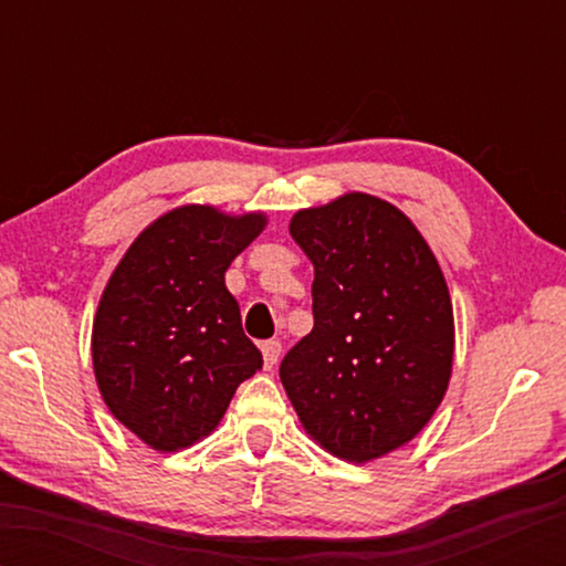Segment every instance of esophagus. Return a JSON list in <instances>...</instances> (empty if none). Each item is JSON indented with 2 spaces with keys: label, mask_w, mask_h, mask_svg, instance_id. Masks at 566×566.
Here are the masks:
<instances>
[{
  "label": "esophagus",
  "mask_w": 566,
  "mask_h": 566,
  "mask_svg": "<svg viewBox=\"0 0 566 566\" xmlns=\"http://www.w3.org/2000/svg\"><path fill=\"white\" fill-rule=\"evenodd\" d=\"M260 350H262L264 367L272 369L276 365V359H280V355H282V343L280 340H264Z\"/></svg>",
  "instance_id": "34e87169"
}]
</instances>
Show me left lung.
Segmentation results:
<instances>
[{"label": "left lung", "instance_id": "left-lung-1", "mask_svg": "<svg viewBox=\"0 0 566 566\" xmlns=\"http://www.w3.org/2000/svg\"><path fill=\"white\" fill-rule=\"evenodd\" d=\"M290 233L314 262V331L280 379L311 438L340 460H377L413 440L448 391L442 270L406 213L363 191L294 213Z\"/></svg>", "mask_w": 566, "mask_h": 566}]
</instances>
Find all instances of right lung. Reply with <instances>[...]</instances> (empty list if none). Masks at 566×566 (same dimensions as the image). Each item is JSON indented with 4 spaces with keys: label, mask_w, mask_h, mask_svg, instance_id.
<instances>
[{
    "label": "right lung",
    "mask_w": 566,
    "mask_h": 566,
    "mask_svg": "<svg viewBox=\"0 0 566 566\" xmlns=\"http://www.w3.org/2000/svg\"><path fill=\"white\" fill-rule=\"evenodd\" d=\"M264 213L187 203L160 216L118 262L92 328V363L116 420L158 452L219 426L262 355L223 274L255 240Z\"/></svg>",
    "instance_id": "right-lung-1"
}]
</instances>
